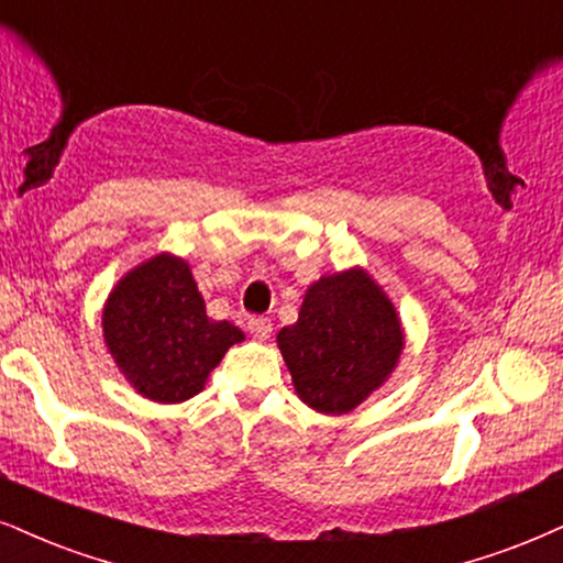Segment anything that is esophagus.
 Segmentation results:
<instances>
[{
    "instance_id": "esophagus-1",
    "label": "esophagus",
    "mask_w": 563,
    "mask_h": 563,
    "mask_svg": "<svg viewBox=\"0 0 563 563\" xmlns=\"http://www.w3.org/2000/svg\"><path fill=\"white\" fill-rule=\"evenodd\" d=\"M247 331L253 334V339H258V342H266L271 331H274V323H271V318H250Z\"/></svg>"
}]
</instances>
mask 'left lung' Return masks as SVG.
<instances>
[{
  "label": "left lung",
  "instance_id": "left-lung-1",
  "mask_svg": "<svg viewBox=\"0 0 563 563\" xmlns=\"http://www.w3.org/2000/svg\"><path fill=\"white\" fill-rule=\"evenodd\" d=\"M297 397L323 415H346L386 384L405 350L391 300L365 268L321 276L297 323L276 336Z\"/></svg>",
  "mask_w": 563,
  "mask_h": 563
}]
</instances>
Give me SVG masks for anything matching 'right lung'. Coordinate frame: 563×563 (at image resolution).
Listing matches in <instances>:
<instances>
[{"mask_svg": "<svg viewBox=\"0 0 563 563\" xmlns=\"http://www.w3.org/2000/svg\"><path fill=\"white\" fill-rule=\"evenodd\" d=\"M103 342L137 394L177 405L203 391L208 373L245 339L229 321H211L183 258L158 253L122 276L103 305Z\"/></svg>", "mask_w": 563, "mask_h": 563, "instance_id": "right-lung-1", "label": "right lung"}]
</instances>
